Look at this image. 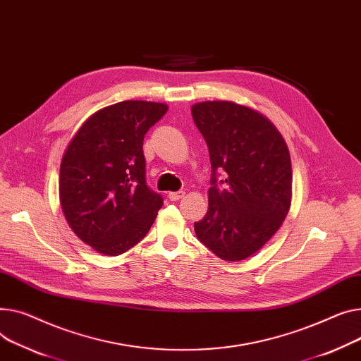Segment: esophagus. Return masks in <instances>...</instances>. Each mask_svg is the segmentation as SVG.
Wrapping results in <instances>:
<instances>
[{
    "label": "esophagus",
    "instance_id": "34e87169",
    "mask_svg": "<svg viewBox=\"0 0 361 361\" xmlns=\"http://www.w3.org/2000/svg\"><path fill=\"white\" fill-rule=\"evenodd\" d=\"M185 196V191H171V193H168V199L176 202V200H180Z\"/></svg>",
    "mask_w": 361,
    "mask_h": 361
}]
</instances>
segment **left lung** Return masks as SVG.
I'll return each instance as SVG.
<instances>
[{
    "instance_id": "8db88e82",
    "label": "left lung",
    "mask_w": 361,
    "mask_h": 361,
    "mask_svg": "<svg viewBox=\"0 0 361 361\" xmlns=\"http://www.w3.org/2000/svg\"><path fill=\"white\" fill-rule=\"evenodd\" d=\"M212 164L204 218L195 224L200 243L225 261H241L266 245L292 203V162L271 120L244 104L216 100L191 106ZM216 169L227 174L215 184Z\"/></svg>"
}]
</instances>
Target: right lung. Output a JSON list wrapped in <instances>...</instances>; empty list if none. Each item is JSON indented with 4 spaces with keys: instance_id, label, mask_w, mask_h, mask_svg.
<instances>
[{
    "instance_id": "add662e5",
    "label": "right lung",
    "mask_w": 361,
    "mask_h": 361,
    "mask_svg": "<svg viewBox=\"0 0 361 361\" xmlns=\"http://www.w3.org/2000/svg\"><path fill=\"white\" fill-rule=\"evenodd\" d=\"M166 110L143 100L107 106L85 120L63 152V216L81 241L103 255H120L142 241L162 206L147 185L142 147Z\"/></svg>"
}]
</instances>
